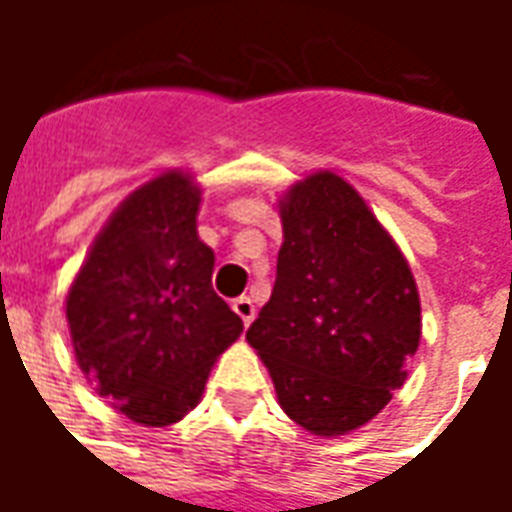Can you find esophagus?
Here are the masks:
<instances>
[{
  "label": "esophagus",
  "mask_w": 512,
  "mask_h": 512,
  "mask_svg": "<svg viewBox=\"0 0 512 512\" xmlns=\"http://www.w3.org/2000/svg\"><path fill=\"white\" fill-rule=\"evenodd\" d=\"M233 310L238 312V318H241L246 326L255 321V304H252V299H249V296H238V299L233 301Z\"/></svg>",
  "instance_id": "34e87169"
}]
</instances>
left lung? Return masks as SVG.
Segmentation results:
<instances>
[{
    "mask_svg": "<svg viewBox=\"0 0 512 512\" xmlns=\"http://www.w3.org/2000/svg\"><path fill=\"white\" fill-rule=\"evenodd\" d=\"M279 213L277 282L246 340L293 422L315 436H343L376 417L406 381L422 334L417 282L340 175L299 180Z\"/></svg>",
    "mask_w": 512,
    "mask_h": 512,
    "instance_id": "left-lung-1",
    "label": "left lung"
}]
</instances>
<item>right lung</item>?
Here are the masks:
<instances>
[{
  "label": "right lung",
  "mask_w": 512,
  "mask_h": 512,
  "mask_svg": "<svg viewBox=\"0 0 512 512\" xmlns=\"http://www.w3.org/2000/svg\"><path fill=\"white\" fill-rule=\"evenodd\" d=\"M200 194L178 169L128 194L65 301L84 376L147 428L186 417L216 356L244 332L211 285L213 249L197 235Z\"/></svg>",
  "instance_id": "1"
}]
</instances>
